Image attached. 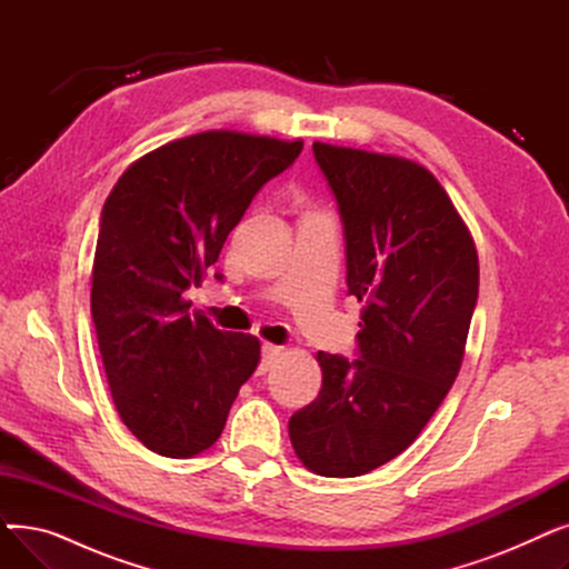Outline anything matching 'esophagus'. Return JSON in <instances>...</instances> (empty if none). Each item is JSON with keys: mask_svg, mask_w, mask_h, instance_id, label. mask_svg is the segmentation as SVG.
<instances>
[{"mask_svg": "<svg viewBox=\"0 0 569 569\" xmlns=\"http://www.w3.org/2000/svg\"><path fill=\"white\" fill-rule=\"evenodd\" d=\"M281 355V348L279 346H272V343H264L262 346V357H260V371H269V367H272L277 362V357Z\"/></svg>", "mask_w": 569, "mask_h": 569, "instance_id": "34e87169", "label": "esophagus"}]
</instances>
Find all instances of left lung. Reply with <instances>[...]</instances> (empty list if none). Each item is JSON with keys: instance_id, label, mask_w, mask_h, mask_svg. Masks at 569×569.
Listing matches in <instances>:
<instances>
[{"instance_id": "left-lung-1", "label": "left lung", "mask_w": 569, "mask_h": 569, "mask_svg": "<svg viewBox=\"0 0 569 569\" xmlns=\"http://www.w3.org/2000/svg\"><path fill=\"white\" fill-rule=\"evenodd\" d=\"M346 237L348 295L365 305L357 360L318 352L322 387L297 410L295 455L325 477H357L422 433L461 369L480 288L472 237L422 166L313 142Z\"/></svg>"}]
</instances>
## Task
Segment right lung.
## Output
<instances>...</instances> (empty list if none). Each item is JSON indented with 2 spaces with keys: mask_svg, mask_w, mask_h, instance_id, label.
Segmentation results:
<instances>
[{
  "mask_svg": "<svg viewBox=\"0 0 569 569\" xmlns=\"http://www.w3.org/2000/svg\"><path fill=\"white\" fill-rule=\"evenodd\" d=\"M302 147L204 131L144 154L112 187L92 267V320L114 408L147 450L187 459L212 447L256 371L260 341L189 313L184 292L200 286L256 193Z\"/></svg>",
  "mask_w": 569,
  "mask_h": 569,
  "instance_id": "obj_1",
  "label": "right lung"
}]
</instances>
